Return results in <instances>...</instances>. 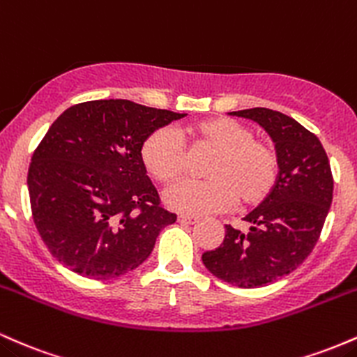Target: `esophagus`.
<instances>
[{
	"label": "esophagus",
	"mask_w": 357,
	"mask_h": 357,
	"mask_svg": "<svg viewBox=\"0 0 357 357\" xmlns=\"http://www.w3.org/2000/svg\"><path fill=\"white\" fill-rule=\"evenodd\" d=\"M197 221L199 219L194 218V215H183V214L178 215V222H182V224H195Z\"/></svg>",
	"instance_id": "esophagus-1"
}]
</instances>
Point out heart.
<instances>
[{
	"label": "heart",
	"mask_w": 357,
	"mask_h": 357,
	"mask_svg": "<svg viewBox=\"0 0 357 357\" xmlns=\"http://www.w3.org/2000/svg\"><path fill=\"white\" fill-rule=\"evenodd\" d=\"M197 148L214 151L207 180H183L163 194L170 209L204 215L239 206L253 207L271 194L278 180L280 158L271 143L256 139L253 130L231 118H211L187 130ZM142 160L158 182L177 180L187 165L183 139L174 128H160L145 139Z\"/></svg>",
	"instance_id": "obj_1"
}]
</instances>
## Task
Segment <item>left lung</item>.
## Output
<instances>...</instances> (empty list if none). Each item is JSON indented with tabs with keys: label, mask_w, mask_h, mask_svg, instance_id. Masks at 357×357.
<instances>
[{
	"label": "left lung",
	"mask_w": 357,
	"mask_h": 357,
	"mask_svg": "<svg viewBox=\"0 0 357 357\" xmlns=\"http://www.w3.org/2000/svg\"><path fill=\"white\" fill-rule=\"evenodd\" d=\"M229 114L253 119L268 131L280 158L278 180L244 218L250 232L226 226L222 244L206 251L202 261L231 285L265 287L291 273L312 253L331 209L334 178L322 143L294 118L268 107Z\"/></svg>",
	"instance_id": "8db88e82"
}]
</instances>
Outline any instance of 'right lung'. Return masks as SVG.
Masks as SVG:
<instances>
[{
	"label": "right lung",
	"mask_w": 357,
	"mask_h": 357,
	"mask_svg": "<svg viewBox=\"0 0 357 357\" xmlns=\"http://www.w3.org/2000/svg\"><path fill=\"white\" fill-rule=\"evenodd\" d=\"M183 116L99 99L55 119L28 168L31 214L54 258L94 280L116 278L145 261L177 215L160 204L142 146Z\"/></svg>",
	"instance_id": "right-lung-1"
}]
</instances>
